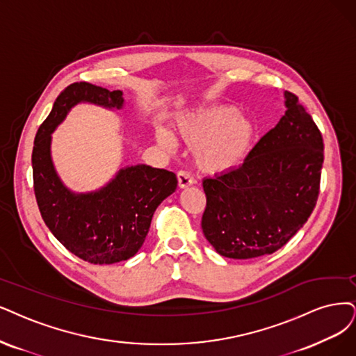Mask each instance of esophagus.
<instances>
[{
  "label": "esophagus",
  "mask_w": 356,
  "mask_h": 356,
  "mask_svg": "<svg viewBox=\"0 0 356 356\" xmlns=\"http://www.w3.org/2000/svg\"><path fill=\"white\" fill-rule=\"evenodd\" d=\"M177 183H179V188L180 189H185L188 186H191L193 183L192 176L188 173L185 170H179L177 171Z\"/></svg>",
  "instance_id": "34e87169"
}]
</instances>
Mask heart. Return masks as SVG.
<instances>
[{
  "instance_id": "heart-1",
  "label": "heart",
  "mask_w": 356,
  "mask_h": 356,
  "mask_svg": "<svg viewBox=\"0 0 356 356\" xmlns=\"http://www.w3.org/2000/svg\"><path fill=\"white\" fill-rule=\"evenodd\" d=\"M180 138L195 149V161L209 175H222L238 168L251 152L255 124L233 107L218 105L188 114L177 124ZM156 140L170 149L173 138L167 130H156Z\"/></svg>"
}]
</instances>
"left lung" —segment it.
Returning a JSON list of instances; mask_svg holds the SVG:
<instances>
[{"label":"left lung","mask_w":356,"mask_h":356,"mask_svg":"<svg viewBox=\"0 0 356 356\" xmlns=\"http://www.w3.org/2000/svg\"><path fill=\"white\" fill-rule=\"evenodd\" d=\"M286 113L242 165L204 179L202 232L233 259L268 255L305 225L320 193L324 143L312 117L292 92Z\"/></svg>","instance_id":"obj_1"}]
</instances>
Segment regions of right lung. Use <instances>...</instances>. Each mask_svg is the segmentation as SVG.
Instances as JSON below:
<instances>
[{
	"mask_svg": "<svg viewBox=\"0 0 356 356\" xmlns=\"http://www.w3.org/2000/svg\"><path fill=\"white\" fill-rule=\"evenodd\" d=\"M123 107V92L74 82L57 97L39 126L32 151L33 191L47 227L72 254L90 264H114L134 257L145 242L156 207L177 188L176 175L164 168L131 165L107 186L73 193L63 186L51 161V134L77 102Z\"/></svg>",
	"mask_w": 356,
	"mask_h": 356,
	"instance_id": "1",
	"label": "right lung"
}]
</instances>
